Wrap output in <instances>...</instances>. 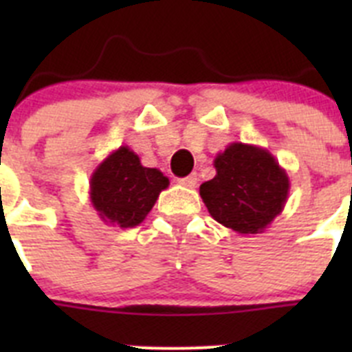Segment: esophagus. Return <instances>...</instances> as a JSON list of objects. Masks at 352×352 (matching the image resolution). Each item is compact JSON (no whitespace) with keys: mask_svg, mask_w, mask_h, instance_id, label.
I'll list each match as a JSON object with an SVG mask.
<instances>
[{"mask_svg":"<svg viewBox=\"0 0 352 352\" xmlns=\"http://www.w3.org/2000/svg\"><path fill=\"white\" fill-rule=\"evenodd\" d=\"M197 179H199V178H197V174L192 173V174H188L186 178L178 179V182H179V185L186 186V188H194V186L197 185Z\"/></svg>","mask_w":352,"mask_h":352,"instance_id":"1","label":"esophagus"}]
</instances>
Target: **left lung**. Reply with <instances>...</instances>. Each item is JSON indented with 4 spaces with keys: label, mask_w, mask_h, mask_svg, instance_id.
Masks as SVG:
<instances>
[{
    "label": "left lung",
    "mask_w": 352,
    "mask_h": 352,
    "mask_svg": "<svg viewBox=\"0 0 352 352\" xmlns=\"http://www.w3.org/2000/svg\"><path fill=\"white\" fill-rule=\"evenodd\" d=\"M217 174L199 188L208 211L238 234H257L282 213L289 176L268 149L231 142L213 160Z\"/></svg>",
    "instance_id": "8db88e82"
}]
</instances>
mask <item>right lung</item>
<instances>
[{
    "label": "right lung",
    "mask_w": 352,
    "mask_h": 352,
    "mask_svg": "<svg viewBox=\"0 0 352 352\" xmlns=\"http://www.w3.org/2000/svg\"><path fill=\"white\" fill-rule=\"evenodd\" d=\"M169 178L155 167H144L129 146L111 151L89 178V201L107 226L135 227L148 217Z\"/></svg>",
    "instance_id": "right-lung-1"
}]
</instances>
